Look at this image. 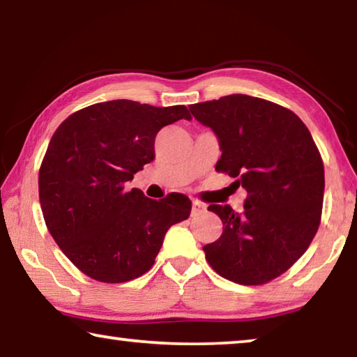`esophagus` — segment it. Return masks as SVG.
<instances>
[{
    "mask_svg": "<svg viewBox=\"0 0 357 357\" xmlns=\"http://www.w3.org/2000/svg\"><path fill=\"white\" fill-rule=\"evenodd\" d=\"M204 211H206V206H204V204H202L197 200L192 202V215H200L202 213H204Z\"/></svg>",
    "mask_w": 357,
    "mask_h": 357,
    "instance_id": "34e87169",
    "label": "esophagus"
}]
</instances>
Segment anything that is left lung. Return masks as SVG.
Wrapping results in <instances>:
<instances>
[{
  "label": "left lung",
  "mask_w": 357,
  "mask_h": 357,
  "mask_svg": "<svg viewBox=\"0 0 357 357\" xmlns=\"http://www.w3.org/2000/svg\"><path fill=\"white\" fill-rule=\"evenodd\" d=\"M214 132L222 151L215 170L236 178L247 198L243 213L211 204L222 236L203 247L217 274L261 285L298 261L321 220L324 167L305 124L274 102L245 94L189 107Z\"/></svg>",
  "instance_id": "1"
}]
</instances>
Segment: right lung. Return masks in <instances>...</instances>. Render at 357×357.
<instances>
[{"label":"right lung","mask_w":357,"mask_h":357,"mask_svg":"<svg viewBox=\"0 0 357 357\" xmlns=\"http://www.w3.org/2000/svg\"><path fill=\"white\" fill-rule=\"evenodd\" d=\"M179 119H190L184 105L119 99L75 112L53 134L39 170L40 208L83 274L105 283L137 279L154 264L168 228L190 215L183 193L157 202L128 189L154 160L157 132Z\"/></svg>","instance_id":"obj_1"}]
</instances>
